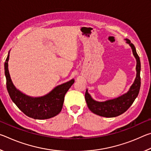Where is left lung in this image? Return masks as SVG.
I'll return each instance as SVG.
<instances>
[{"instance_id":"left-lung-1","label":"left lung","mask_w":151,"mask_h":151,"mask_svg":"<svg viewBox=\"0 0 151 151\" xmlns=\"http://www.w3.org/2000/svg\"><path fill=\"white\" fill-rule=\"evenodd\" d=\"M132 48V53L137 60V76L134 82L127 93L122 94L118 98L109 100L104 102H98L92 99L88 94V91L85 93V100L88 109L93 113L104 117H115L121 115L127 111L132 105L135 99L139 94L140 87V61L139 55H137L136 48L131 40L125 39Z\"/></svg>"}]
</instances>
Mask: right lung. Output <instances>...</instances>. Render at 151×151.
<instances>
[{"label": "right lung", "mask_w": 151, "mask_h": 151, "mask_svg": "<svg viewBox=\"0 0 151 151\" xmlns=\"http://www.w3.org/2000/svg\"><path fill=\"white\" fill-rule=\"evenodd\" d=\"M9 52L4 63V74L9 96L18 108L27 116L35 119H47L59 113L63 108L65 94L75 80L72 79L58 85L49 93L40 97H31L17 90L11 81L9 72Z\"/></svg>", "instance_id": "add662e5"}]
</instances>
